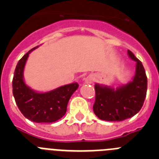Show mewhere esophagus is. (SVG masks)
Listing matches in <instances>:
<instances>
[{
  "label": "esophagus",
  "mask_w": 159,
  "mask_h": 159,
  "mask_svg": "<svg viewBox=\"0 0 159 159\" xmlns=\"http://www.w3.org/2000/svg\"><path fill=\"white\" fill-rule=\"evenodd\" d=\"M94 81V78L92 76H88L86 78V83L87 84H92Z\"/></svg>",
  "instance_id": "esophagus-1"
}]
</instances>
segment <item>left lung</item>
Wrapping results in <instances>:
<instances>
[{
  "label": "left lung",
  "instance_id": "1",
  "mask_svg": "<svg viewBox=\"0 0 159 159\" xmlns=\"http://www.w3.org/2000/svg\"><path fill=\"white\" fill-rule=\"evenodd\" d=\"M127 54L136 62L135 74L132 81L118 87L95 84V101L93 111L99 119L106 121H123L141 110L147 91V77L143 64L133 53Z\"/></svg>",
  "mask_w": 159,
  "mask_h": 159
}]
</instances>
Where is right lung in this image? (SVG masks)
Returning <instances> with one entry per match:
<instances>
[{
    "instance_id": "right-lung-1",
    "label": "right lung",
    "mask_w": 159,
    "mask_h": 159,
    "mask_svg": "<svg viewBox=\"0 0 159 159\" xmlns=\"http://www.w3.org/2000/svg\"><path fill=\"white\" fill-rule=\"evenodd\" d=\"M17 63L12 79V94L23 116L35 123H53L63 117L67 111V102L79 88L77 83L59 87L47 92H38L25 84L24 70L30 52Z\"/></svg>"
}]
</instances>
